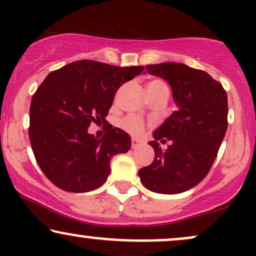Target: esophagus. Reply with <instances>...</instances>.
<instances>
[{"label": "esophagus", "mask_w": 256, "mask_h": 256, "mask_svg": "<svg viewBox=\"0 0 256 256\" xmlns=\"http://www.w3.org/2000/svg\"><path fill=\"white\" fill-rule=\"evenodd\" d=\"M138 146H140V143L138 142L137 140H134V138H132V140H131V148L132 149H137Z\"/></svg>", "instance_id": "obj_1"}]
</instances>
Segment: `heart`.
I'll list each match as a JSON object with an SVG mask.
<instances>
[{"mask_svg": "<svg viewBox=\"0 0 256 256\" xmlns=\"http://www.w3.org/2000/svg\"><path fill=\"white\" fill-rule=\"evenodd\" d=\"M146 90H148V95L150 96L158 91H168V86L162 79H150L146 83ZM122 128L134 136H140L146 131V122L140 116H128L122 122Z\"/></svg>", "mask_w": 256, "mask_h": 256, "instance_id": "1", "label": "heart"}]
</instances>
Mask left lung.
<instances>
[{"label":"left lung","instance_id":"left-lung-1","mask_svg":"<svg viewBox=\"0 0 256 256\" xmlns=\"http://www.w3.org/2000/svg\"><path fill=\"white\" fill-rule=\"evenodd\" d=\"M146 71L171 85L178 110L149 142L155 160L138 171L146 189L179 194L198 185L210 172L228 128V95L222 85L202 70L184 64H146ZM172 142L165 152L157 140Z\"/></svg>","mask_w":256,"mask_h":256}]
</instances>
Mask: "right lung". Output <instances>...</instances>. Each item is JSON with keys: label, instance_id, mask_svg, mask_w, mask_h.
I'll return each mask as SVG.
<instances>
[{"label": "right lung", "instance_id": "1", "mask_svg": "<svg viewBox=\"0 0 256 256\" xmlns=\"http://www.w3.org/2000/svg\"><path fill=\"white\" fill-rule=\"evenodd\" d=\"M143 70L79 60L46 76L32 96L28 137L38 166L52 184L86 192L107 180L112 156L128 152L131 138L108 124L98 140L88 128L108 122L116 90Z\"/></svg>", "mask_w": 256, "mask_h": 256}]
</instances>
